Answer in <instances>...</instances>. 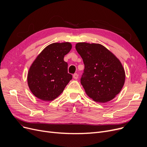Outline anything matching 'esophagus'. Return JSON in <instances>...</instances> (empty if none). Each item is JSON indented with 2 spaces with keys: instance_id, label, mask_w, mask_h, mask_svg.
Returning a JSON list of instances; mask_svg holds the SVG:
<instances>
[{
  "instance_id": "34e87169",
  "label": "esophagus",
  "mask_w": 147,
  "mask_h": 147,
  "mask_svg": "<svg viewBox=\"0 0 147 147\" xmlns=\"http://www.w3.org/2000/svg\"><path fill=\"white\" fill-rule=\"evenodd\" d=\"M73 78H74V79H75V80L78 79V75L77 74H74L73 75Z\"/></svg>"
}]
</instances>
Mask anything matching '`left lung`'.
I'll return each mask as SVG.
<instances>
[{"instance_id": "obj_1", "label": "left lung", "mask_w": 147, "mask_h": 147, "mask_svg": "<svg viewBox=\"0 0 147 147\" xmlns=\"http://www.w3.org/2000/svg\"><path fill=\"white\" fill-rule=\"evenodd\" d=\"M75 48L84 64L81 84L86 94L100 103L112 100L125 82V71L121 62L99 43L80 42Z\"/></svg>"}]
</instances>
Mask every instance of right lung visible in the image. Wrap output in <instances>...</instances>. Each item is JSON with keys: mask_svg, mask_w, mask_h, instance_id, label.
Returning <instances> with one entry per match:
<instances>
[{"mask_svg": "<svg viewBox=\"0 0 147 147\" xmlns=\"http://www.w3.org/2000/svg\"><path fill=\"white\" fill-rule=\"evenodd\" d=\"M69 42L53 43L45 47L30 65L28 84L30 91L43 101L55 99L72 78L64 56L70 51Z\"/></svg>", "mask_w": 147, "mask_h": 147, "instance_id": "add662e5", "label": "right lung"}]
</instances>
